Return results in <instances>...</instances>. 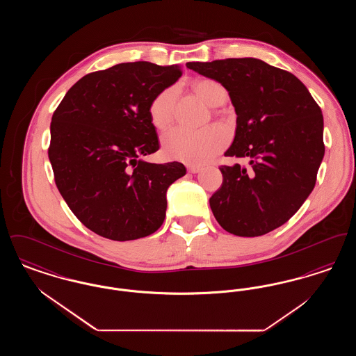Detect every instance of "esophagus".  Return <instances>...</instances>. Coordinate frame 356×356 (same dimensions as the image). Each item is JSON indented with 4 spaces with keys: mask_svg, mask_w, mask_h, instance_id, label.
Wrapping results in <instances>:
<instances>
[{
    "mask_svg": "<svg viewBox=\"0 0 356 356\" xmlns=\"http://www.w3.org/2000/svg\"><path fill=\"white\" fill-rule=\"evenodd\" d=\"M188 170L191 172V173H199L202 168L199 167V165H188Z\"/></svg>",
    "mask_w": 356,
    "mask_h": 356,
    "instance_id": "1",
    "label": "esophagus"
}]
</instances>
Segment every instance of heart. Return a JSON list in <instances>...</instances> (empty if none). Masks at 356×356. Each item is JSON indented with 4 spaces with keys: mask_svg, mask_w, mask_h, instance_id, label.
I'll list each match as a JSON object with an SVG mask.
<instances>
[{
    "mask_svg": "<svg viewBox=\"0 0 356 356\" xmlns=\"http://www.w3.org/2000/svg\"><path fill=\"white\" fill-rule=\"evenodd\" d=\"M196 92L211 106L221 105L227 92L224 86L211 79L200 80L195 85ZM177 86H170L153 97L149 104V118L157 129H165L175 116ZM164 153L175 160L188 164L203 165L227 144V134L220 127H208L203 129L173 128L163 136Z\"/></svg>",
    "mask_w": 356,
    "mask_h": 356,
    "instance_id": "b5f03b06",
    "label": "heart"
}]
</instances>
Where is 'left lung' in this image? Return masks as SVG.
Instances as JSON below:
<instances>
[{
	"label": "left lung",
	"mask_w": 356,
	"mask_h": 356,
	"mask_svg": "<svg viewBox=\"0 0 356 356\" xmlns=\"http://www.w3.org/2000/svg\"><path fill=\"white\" fill-rule=\"evenodd\" d=\"M186 68L228 90L237 119L225 156L251 165H221L222 184L209 199L213 216L236 236L266 235L289 220L315 186L324 156L321 106L296 76L252 57Z\"/></svg>",
	"instance_id": "8db88e82"
}]
</instances>
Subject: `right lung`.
<instances>
[{
  "mask_svg": "<svg viewBox=\"0 0 356 356\" xmlns=\"http://www.w3.org/2000/svg\"><path fill=\"white\" fill-rule=\"evenodd\" d=\"M180 76V65L122 63L84 76L54 111L48 151L54 181L95 234L136 240L165 219L167 189L186 167L141 157L160 148L149 104Z\"/></svg>",
  "mask_w": 356,
  "mask_h": 356,
  "instance_id": "add662e5",
  "label": "right lung"
}]
</instances>
